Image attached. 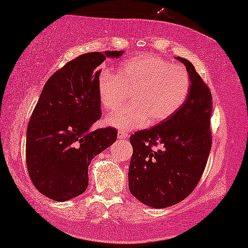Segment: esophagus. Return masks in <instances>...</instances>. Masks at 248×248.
<instances>
[{
    "label": "esophagus",
    "mask_w": 248,
    "mask_h": 248,
    "mask_svg": "<svg viewBox=\"0 0 248 248\" xmlns=\"http://www.w3.org/2000/svg\"><path fill=\"white\" fill-rule=\"evenodd\" d=\"M117 137H119V140H123V139H126V137H128V134H127V132H125V131H119L117 132Z\"/></svg>",
    "instance_id": "obj_1"
}]
</instances>
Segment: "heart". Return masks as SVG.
<instances>
[{
	"mask_svg": "<svg viewBox=\"0 0 248 248\" xmlns=\"http://www.w3.org/2000/svg\"><path fill=\"white\" fill-rule=\"evenodd\" d=\"M189 91L190 76L184 67L152 54L127 59L116 74L103 68L97 75L98 98L108 111L119 109L131 94L132 104L105 119L108 125L122 129L170 119L184 104Z\"/></svg>",
	"mask_w": 248,
	"mask_h": 248,
	"instance_id": "obj_1",
	"label": "heart"
}]
</instances>
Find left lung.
<instances>
[{
    "mask_svg": "<svg viewBox=\"0 0 248 248\" xmlns=\"http://www.w3.org/2000/svg\"><path fill=\"white\" fill-rule=\"evenodd\" d=\"M176 59L190 76L185 103L170 119L129 137V192L153 208L173 206L193 192L212 147L211 91L189 61Z\"/></svg>",
    "mask_w": 248,
    "mask_h": 248,
    "instance_id": "left-lung-1",
    "label": "left lung"
}]
</instances>
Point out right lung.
<instances>
[{"label": "right lung", "instance_id": "1", "mask_svg": "<svg viewBox=\"0 0 248 248\" xmlns=\"http://www.w3.org/2000/svg\"><path fill=\"white\" fill-rule=\"evenodd\" d=\"M123 53L79 55L44 85L26 131V165L34 186L48 199L65 202L84 193L91 161L116 140L115 128L91 126L101 117L98 66Z\"/></svg>", "mask_w": 248, "mask_h": 248}]
</instances>
